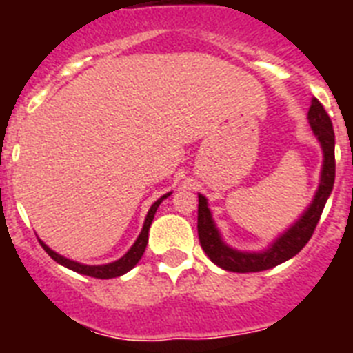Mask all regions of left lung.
Masks as SVG:
<instances>
[{
	"label": "left lung",
	"mask_w": 353,
	"mask_h": 353,
	"mask_svg": "<svg viewBox=\"0 0 353 353\" xmlns=\"http://www.w3.org/2000/svg\"><path fill=\"white\" fill-rule=\"evenodd\" d=\"M307 120L313 134L316 136L318 143L322 146L323 164L320 171V183L313 196L310 207L302 212L295 223L286 228L281 235L270 242L269 248L263 251H240V249L228 245L223 240L219 228L215 226L212 212L208 208V199L203 194H198V236L199 244L203 248L205 254L214 261L217 267L230 272H261L269 270L279 263L293 258L307 244V240L313 235L323 207L329 199L332 187H334L336 176V161H334V129L329 114L323 105L313 99L311 108L307 111Z\"/></svg>",
	"instance_id": "1"
}]
</instances>
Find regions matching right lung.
I'll list each match as a JSON object with an SVG mask.
<instances>
[{
	"instance_id": "obj_1",
	"label": "right lung",
	"mask_w": 353,
	"mask_h": 353,
	"mask_svg": "<svg viewBox=\"0 0 353 353\" xmlns=\"http://www.w3.org/2000/svg\"><path fill=\"white\" fill-rule=\"evenodd\" d=\"M168 196H171V192L161 196V198H159L157 201L152 205V207H150L148 214H146V217H145V224H143L141 233L138 235V239H136V242L132 244V248H130L129 251L123 254V256L118 258L117 261H111V263H105V265H84V263H79V261L68 260V258L61 256V254H58L56 251H52L49 245L43 244L42 240H40V244H42L43 251L48 252L49 256H51L56 263L63 265V267L74 270V272L83 274V276L97 277V279H111V277H120V276H123V274L129 272L130 269H134V267H136V263L141 260L143 252H145V249H146V244H148V232H150V226H152V221H154L155 212H157L159 205H161L162 201L168 198Z\"/></svg>"
}]
</instances>
